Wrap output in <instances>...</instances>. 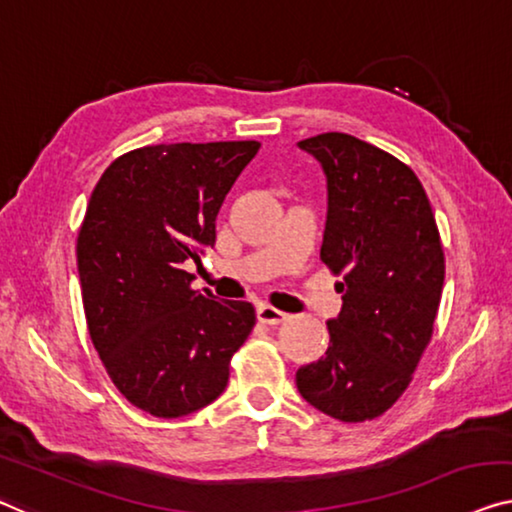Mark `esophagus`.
I'll use <instances>...</instances> for the list:
<instances>
[{"label": "esophagus", "instance_id": "34e87169", "mask_svg": "<svg viewBox=\"0 0 512 512\" xmlns=\"http://www.w3.org/2000/svg\"><path fill=\"white\" fill-rule=\"evenodd\" d=\"M257 319L262 324H269V326H276L282 324L287 319V315L278 308H273V305H259L257 308Z\"/></svg>", "mask_w": 512, "mask_h": 512}]
</instances>
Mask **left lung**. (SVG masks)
<instances>
[{
    "mask_svg": "<svg viewBox=\"0 0 512 512\" xmlns=\"http://www.w3.org/2000/svg\"><path fill=\"white\" fill-rule=\"evenodd\" d=\"M299 147L324 167L322 262L342 276L326 356L296 372L299 393L342 423L372 421L402 398L430 345L444 248L421 181L402 160L347 133Z\"/></svg>",
    "mask_w": 512,
    "mask_h": 512,
    "instance_id": "8db88e82",
    "label": "left lung"
}]
</instances>
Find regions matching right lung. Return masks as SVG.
<instances>
[{
	"mask_svg": "<svg viewBox=\"0 0 512 512\" xmlns=\"http://www.w3.org/2000/svg\"><path fill=\"white\" fill-rule=\"evenodd\" d=\"M259 142H179L112 160L78 232L89 338L137 409L179 418L225 391L255 326L246 301L190 287L188 259L216 243V216Z\"/></svg>",
	"mask_w": 512,
	"mask_h": 512,
	"instance_id": "add662e5",
	"label": "right lung"
}]
</instances>
